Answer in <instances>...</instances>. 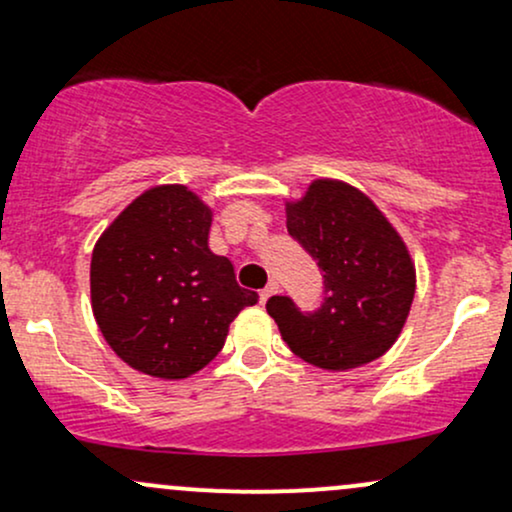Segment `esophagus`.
<instances>
[{
	"label": "esophagus",
	"instance_id": "34e87169",
	"mask_svg": "<svg viewBox=\"0 0 512 512\" xmlns=\"http://www.w3.org/2000/svg\"><path fill=\"white\" fill-rule=\"evenodd\" d=\"M276 291H279V284H276V281H269V284L260 291V303H267Z\"/></svg>",
	"mask_w": 512,
	"mask_h": 512
}]
</instances>
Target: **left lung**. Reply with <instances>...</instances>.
Segmentation results:
<instances>
[{
	"label": "left lung",
	"mask_w": 512,
	"mask_h": 512,
	"mask_svg": "<svg viewBox=\"0 0 512 512\" xmlns=\"http://www.w3.org/2000/svg\"><path fill=\"white\" fill-rule=\"evenodd\" d=\"M286 228L322 272L315 310H301L289 296L267 301L289 349L325 370L383 356L402 332L416 289L407 245L383 211L346 182L315 180L301 202L286 204Z\"/></svg>",
	"instance_id": "left-lung-1"
}]
</instances>
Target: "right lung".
Listing matches in <instances>:
<instances>
[{"mask_svg": "<svg viewBox=\"0 0 512 512\" xmlns=\"http://www.w3.org/2000/svg\"><path fill=\"white\" fill-rule=\"evenodd\" d=\"M211 211L182 185L134 199L98 238L91 303L105 342L132 368L166 380L202 370L257 293L209 250Z\"/></svg>", "mask_w": 512, "mask_h": 512, "instance_id": "add662e5", "label": "right lung"}]
</instances>
